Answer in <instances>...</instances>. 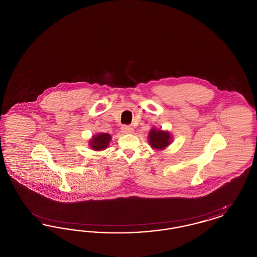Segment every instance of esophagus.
<instances>
[{
  "label": "esophagus",
  "mask_w": 257,
  "mask_h": 257,
  "mask_svg": "<svg viewBox=\"0 0 257 257\" xmlns=\"http://www.w3.org/2000/svg\"><path fill=\"white\" fill-rule=\"evenodd\" d=\"M121 130H122V132L124 134H131V133L134 132V129H133L132 127H130V126H127V125L122 126V127H121Z\"/></svg>",
  "instance_id": "34e87169"
}]
</instances>
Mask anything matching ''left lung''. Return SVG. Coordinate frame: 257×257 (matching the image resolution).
Returning <instances> with one entry per match:
<instances>
[{
	"label": "left lung",
	"instance_id": "1",
	"mask_svg": "<svg viewBox=\"0 0 257 257\" xmlns=\"http://www.w3.org/2000/svg\"><path fill=\"white\" fill-rule=\"evenodd\" d=\"M148 141L150 147L157 150H163L171 145V135L169 131H163L152 128L148 133Z\"/></svg>",
	"mask_w": 257,
	"mask_h": 257
}]
</instances>
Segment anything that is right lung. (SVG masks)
<instances>
[{
	"label": "right lung",
	"instance_id": "obj_1",
	"mask_svg": "<svg viewBox=\"0 0 257 257\" xmlns=\"http://www.w3.org/2000/svg\"><path fill=\"white\" fill-rule=\"evenodd\" d=\"M110 140L111 138L110 134L107 133L94 135L89 141V147L93 150H104L109 147Z\"/></svg>",
	"mask_w": 257,
	"mask_h": 257
}]
</instances>
